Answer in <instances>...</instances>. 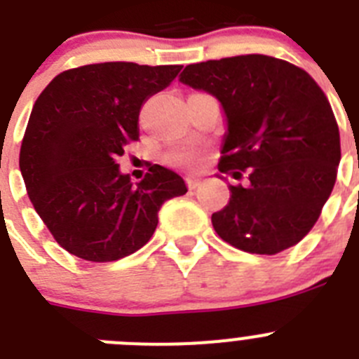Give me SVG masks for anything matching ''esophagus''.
Returning <instances> with one entry per match:
<instances>
[{
  "label": "esophagus",
  "mask_w": 359,
  "mask_h": 359,
  "mask_svg": "<svg viewBox=\"0 0 359 359\" xmlns=\"http://www.w3.org/2000/svg\"><path fill=\"white\" fill-rule=\"evenodd\" d=\"M199 185H201V177H198V176H187V187H189L190 190L198 189Z\"/></svg>",
  "instance_id": "obj_1"
}]
</instances>
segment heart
I'll use <instances>...</instances> for the list:
<instances>
[{
  "mask_svg": "<svg viewBox=\"0 0 359 359\" xmlns=\"http://www.w3.org/2000/svg\"><path fill=\"white\" fill-rule=\"evenodd\" d=\"M167 160L170 163L182 165V167H196L199 161V151L196 147H190V145H187V147H177L167 154Z\"/></svg>",
  "mask_w": 359,
  "mask_h": 359,
  "instance_id": "heart-1",
  "label": "heart"
}]
</instances>
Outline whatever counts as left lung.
Segmentation results:
<instances>
[{
  "label": "left lung",
  "instance_id": "8db88e82",
  "mask_svg": "<svg viewBox=\"0 0 359 359\" xmlns=\"http://www.w3.org/2000/svg\"><path fill=\"white\" fill-rule=\"evenodd\" d=\"M180 82L217 98L224 113L219 170L248 169V187L212 214L217 236L248 253L275 255L309 233L332 192L340 131L309 73L261 53L189 65ZM241 174V172H233Z\"/></svg>",
  "mask_w": 359,
  "mask_h": 359
}]
</instances>
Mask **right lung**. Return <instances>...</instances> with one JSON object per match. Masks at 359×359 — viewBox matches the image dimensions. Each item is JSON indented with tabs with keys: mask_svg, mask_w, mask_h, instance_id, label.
I'll list each match as a JSON object with an SVG mask.
<instances>
[{
	"mask_svg": "<svg viewBox=\"0 0 359 359\" xmlns=\"http://www.w3.org/2000/svg\"><path fill=\"white\" fill-rule=\"evenodd\" d=\"M182 66L102 62L59 73L34 104L19 169L32 205L66 252L91 262L118 261L140 250L167 199L187 185L152 165L140 183L116 158L138 138V115Z\"/></svg>",
	"mask_w": 359,
	"mask_h": 359,
	"instance_id": "obj_1",
	"label": "right lung"
}]
</instances>
